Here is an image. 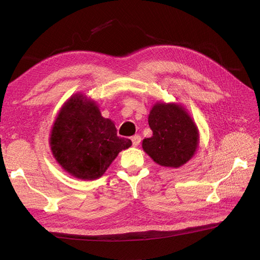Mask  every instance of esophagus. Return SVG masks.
Segmentation results:
<instances>
[{"label":"esophagus","instance_id":"obj_1","mask_svg":"<svg viewBox=\"0 0 260 260\" xmlns=\"http://www.w3.org/2000/svg\"><path fill=\"white\" fill-rule=\"evenodd\" d=\"M131 140H132L133 146H138L140 144V142H141V137L140 136H135V137L131 138Z\"/></svg>","mask_w":260,"mask_h":260}]
</instances>
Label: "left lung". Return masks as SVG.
I'll use <instances>...</instances> for the list:
<instances>
[{"mask_svg": "<svg viewBox=\"0 0 260 260\" xmlns=\"http://www.w3.org/2000/svg\"><path fill=\"white\" fill-rule=\"evenodd\" d=\"M148 124L153 136L143 140L142 148L156 164L177 169L193 158L200 130L182 104L157 101L149 111Z\"/></svg>", "mask_w": 260, "mask_h": 260, "instance_id": "left-lung-1", "label": "left lung"}]
</instances>
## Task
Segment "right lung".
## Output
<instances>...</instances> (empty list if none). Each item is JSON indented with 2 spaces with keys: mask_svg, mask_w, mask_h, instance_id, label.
I'll return each instance as SVG.
<instances>
[{
  "mask_svg": "<svg viewBox=\"0 0 260 260\" xmlns=\"http://www.w3.org/2000/svg\"><path fill=\"white\" fill-rule=\"evenodd\" d=\"M49 143L53 157L70 176L95 180L131 140L117 137L115 122L101 114L96 102L79 92L62 106L52 125Z\"/></svg>",
  "mask_w": 260,
  "mask_h": 260,
  "instance_id": "1",
  "label": "right lung"
}]
</instances>
